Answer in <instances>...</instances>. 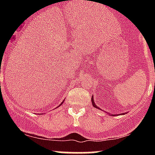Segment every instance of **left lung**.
Wrapping results in <instances>:
<instances>
[{
	"label": "left lung",
	"mask_w": 155,
	"mask_h": 155,
	"mask_svg": "<svg viewBox=\"0 0 155 155\" xmlns=\"http://www.w3.org/2000/svg\"><path fill=\"white\" fill-rule=\"evenodd\" d=\"M91 102H92V105L94 106V107L97 108V109H100V108H98V107L96 106V104H95L94 101V97H91Z\"/></svg>",
	"instance_id": "obj_1"
}]
</instances>
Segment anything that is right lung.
<instances>
[{
  "instance_id": "1",
  "label": "right lung",
  "mask_w": 155,
  "mask_h": 155,
  "mask_svg": "<svg viewBox=\"0 0 155 155\" xmlns=\"http://www.w3.org/2000/svg\"><path fill=\"white\" fill-rule=\"evenodd\" d=\"M62 104H63V102H62L61 104V105H62ZM61 105H60V106H61ZM60 106H59V107H60Z\"/></svg>"
}]
</instances>
